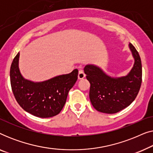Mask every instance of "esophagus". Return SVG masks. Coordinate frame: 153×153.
<instances>
[{
  "mask_svg": "<svg viewBox=\"0 0 153 153\" xmlns=\"http://www.w3.org/2000/svg\"><path fill=\"white\" fill-rule=\"evenodd\" d=\"M85 74L84 72H83V70H81H81H79V74H78L79 79H83L85 77Z\"/></svg>",
  "mask_w": 153,
  "mask_h": 153,
  "instance_id": "34e87169",
  "label": "esophagus"
}]
</instances>
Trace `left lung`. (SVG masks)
Returning a JSON list of instances; mask_svg holds the SVG:
<instances>
[{"label":"left lung","instance_id":"8db88e82","mask_svg":"<svg viewBox=\"0 0 153 153\" xmlns=\"http://www.w3.org/2000/svg\"><path fill=\"white\" fill-rule=\"evenodd\" d=\"M134 64L125 76L114 78L106 75L93 65L84 68L86 79L91 83L89 97L96 110L105 114H116L130 105L139 93L142 81L140 56L135 47L129 44Z\"/></svg>","mask_w":153,"mask_h":153}]
</instances>
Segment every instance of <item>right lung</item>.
<instances>
[{
    "label": "right lung",
    "instance_id": "1",
    "mask_svg": "<svg viewBox=\"0 0 153 153\" xmlns=\"http://www.w3.org/2000/svg\"><path fill=\"white\" fill-rule=\"evenodd\" d=\"M19 52L10 68V83L16 102L26 111L39 118H51L61 111L70 90L78 79V70L42 82L25 79L19 69Z\"/></svg>",
    "mask_w": 153,
    "mask_h": 153
}]
</instances>
